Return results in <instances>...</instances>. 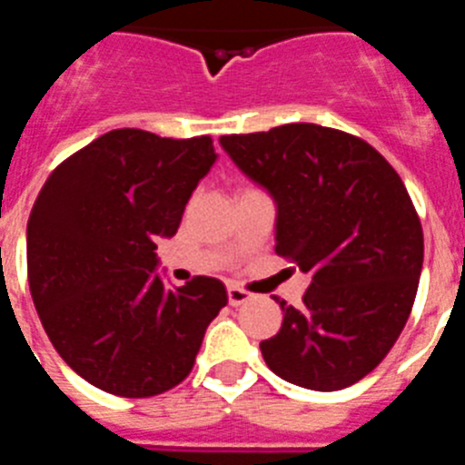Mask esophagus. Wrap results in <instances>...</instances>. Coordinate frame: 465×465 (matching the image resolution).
Returning <instances> with one entry per match:
<instances>
[{
  "instance_id": "esophagus-1",
  "label": "esophagus",
  "mask_w": 465,
  "mask_h": 465,
  "mask_svg": "<svg viewBox=\"0 0 465 465\" xmlns=\"http://www.w3.org/2000/svg\"><path fill=\"white\" fill-rule=\"evenodd\" d=\"M252 298H253V295L249 293V291L240 289V286H228V302L232 307L244 305V302H249V300H252Z\"/></svg>"
}]
</instances>
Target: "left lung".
Returning a JSON list of instances; mask_svg holds the SVG:
<instances>
[{"label": "left lung", "instance_id": "left-lung-1", "mask_svg": "<svg viewBox=\"0 0 465 465\" xmlns=\"http://www.w3.org/2000/svg\"><path fill=\"white\" fill-rule=\"evenodd\" d=\"M219 142L272 195L274 252L312 274L302 305L277 298L283 322L262 359L312 391L356 384L389 354L417 295L424 232L408 188L371 143L314 123Z\"/></svg>", "mask_w": 465, "mask_h": 465}]
</instances>
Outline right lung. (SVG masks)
Here are the masks:
<instances>
[{"instance_id": "add662e5", "label": "right lung", "mask_w": 465, "mask_h": 465, "mask_svg": "<svg viewBox=\"0 0 465 465\" xmlns=\"http://www.w3.org/2000/svg\"><path fill=\"white\" fill-rule=\"evenodd\" d=\"M219 155L212 137L123 127L51 172L27 221V279L44 331L76 375L106 393L149 398L188 377L225 286L195 277L167 289L160 237Z\"/></svg>"}]
</instances>
